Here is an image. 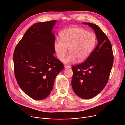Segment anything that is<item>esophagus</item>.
I'll list each match as a JSON object with an SVG mask.
<instances>
[{"label":"esophagus","mask_w":125,"mask_h":125,"mask_svg":"<svg viewBox=\"0 0 125 125\" xmlns=\"http://www.w3.org/2000/svg\"><path fill=\"white\" fill-rule=\"evenodd\" d=\"M64 68H71V66H70V65H65L64 66Z\"/></svg>","instance_id":"34e87169"}]
</instances>
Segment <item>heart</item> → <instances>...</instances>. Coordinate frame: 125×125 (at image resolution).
Listing matches in <instances>:
<instances>
[{"mask_svg":"<svg viewBox=\"0 0 125 125\" xmlns=\"http://www.w3.org/2000/svg\"><path fill=\"white\" fill-rule=\"evenodd\" d=\"M60 38H57L53 47L57 58L62 60L66 55L68 48L69 52L64 62L73 63L85 60L93 52L96 44V36L93 33L78 27L65 29L61 33Z\"/></svg>","mask_w":125,"mask_h":125,"instance_id":"1","label":"heart"}]
</instances>
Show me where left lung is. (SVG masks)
<instances>
[{
    "label": "left lung",
    "mask_w": 125,
    "mask_h": 125,
    "mask_svg": "<svg viewBox=\"0 0 125 125\" xmlns=\"http://www.w3.org/2000/svg\"><path fill=\"white\" fill-rule=\"evenodd\" d=\"M91 27L96 33L98 44L87 60L72 69V87L74 93L84 99L99 94L109 80L114 61L111 43L100 28L91 23L83 22Z\"/></svg>",
    "instance_id": "obj_1"
}]
</instances>
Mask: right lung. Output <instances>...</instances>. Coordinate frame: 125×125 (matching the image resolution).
<instances>
[{"instance_id": "obj_1", "label": "right lung", "mask_w": 125, "mask_h": 125, "mask_svg": "<svg viewBox=\"0 0 125 125\" xmlns=\"http://www.w3.org/2000/svg\"><path fill=\"white\" fill-rule=\"evenodd\" d=\"M56 20L38 22L25 32L13 54L15 77L22 90L31 98H46L56 76L64 68L53 55L55 36L52 29Z\"/></svg>"}]
</instances>
